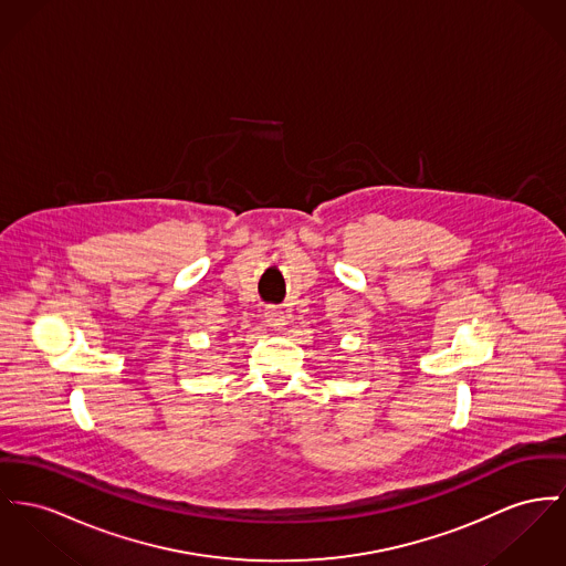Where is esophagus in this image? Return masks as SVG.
Segmentation results:
<instances>
[{"instance_id": "obj_1", "label": "esophagus", "mask_w": 566, "mask_h": 566, "mask_svg": "<svg viewBox=\"0 0 566 566\" xmlns=\"http://www.w3.org/2000/svg\"><path fill=\"white\" fill-rule=\"evenodd\" d=\"M265 324L272 328V331H283L287 326V313L279 306H268L264 313Z\"/></svg>"}]
</instances>
